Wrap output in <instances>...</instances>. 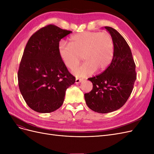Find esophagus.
<instances>
[{
	"mask_svg": "<svg viewBox=\"0 0 154 154\" xmlns=\"http://www.w3.org/2000/svg\"><path fill=\"white\" fill-rule=\"evenodd\" d=\"M82 81H83L82 79H80V78H76V80H75V83H79L82 82Z\"/></svg>",
	"mask_w": 154,
	"mask_h": 154,
	"instance_id": "obj_1",
	"label": "esophagus"
}]
</instances>
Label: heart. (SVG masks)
<instances>
[{
	"mask_svg": "<svg viewBox=\"0 0 154 154\" xmlns=\"http://www.w3.org/2000/svg\"><path fill=\"white\" fill-rule=\"evenodd\" d=\"M58 52L65 66L71 69L79 63L82 56L85 62L74 67L72 73L83 78L91 75L96 70L103 71L109 66L114 55V43L108 32L85 31L72 36L69 44L61 42Z\"/></svg>",
	"mask_w": 154,
	"mask_h": 154,
	"instance_id": "b5f03b06",
	"label": "heart"
}]
</instances>
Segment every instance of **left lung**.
Instances as JSON below:
<instances>
[{
    "mask_svg": "<svg viewBox=\"0 0 154 154\" xmlns=\"http://www.w3.org/2000/svg\"><path fill=\"white\" fill-rule=\"evenodd\" d=\"M105 28L114 40V58L103 72L88 79L92 83V89L84 94L88 108L101 114L123 106L131 94L136 80V64L127 42L115 29L109 26Z\"/></svg>",
    "mask_w": 154,
    "mask_h": 154,
    "instance_id": "8db88e82",
    "label": "left lung"
}]
</instances>
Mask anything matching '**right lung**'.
<instances>
[{"instance_id": "right-lung-1", "label": "right lung", "mask_w": 154, "mask_h": 154, "mask_svg": "<svg viewBox=\"0 0 154 154\" xmlns=\"http://www.w3.org/2000/svg\"><path fill=\"white\" fill-rule=\"evenodd\" d=\"M71 32L49 24L35 32L26 45L18 71V87L27 105L37 112L59 109L67 88L75 82L58 52L60 41Z\"/></svg>"}]
</instances>
